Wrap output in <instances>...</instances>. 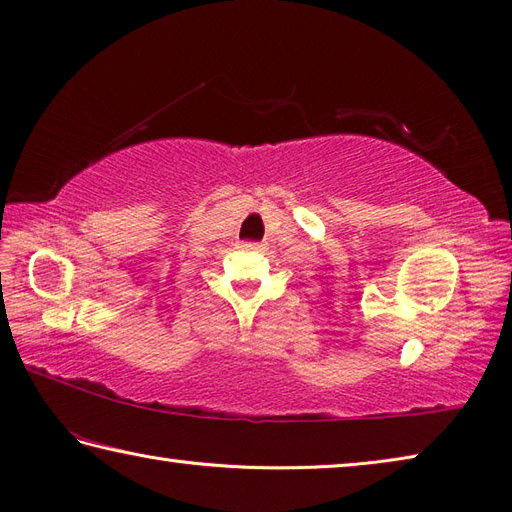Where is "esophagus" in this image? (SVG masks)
Wrapping results in <instances>:
<instances>
[{"label":"esophagus","mask_w":512,"mask_h":512,"mask_svg":"<svg viewBox=\"0 0 512 512\" xmlns=\"http://www.w3.org/2000/svg\"><path fill=\"white\" fill-rule=\"evenodd\" d=\"M242 249H244V251H261L263 246H261L259 242H244Z\"/></svg>","instance_id":"obj_1"}]
</instances>
